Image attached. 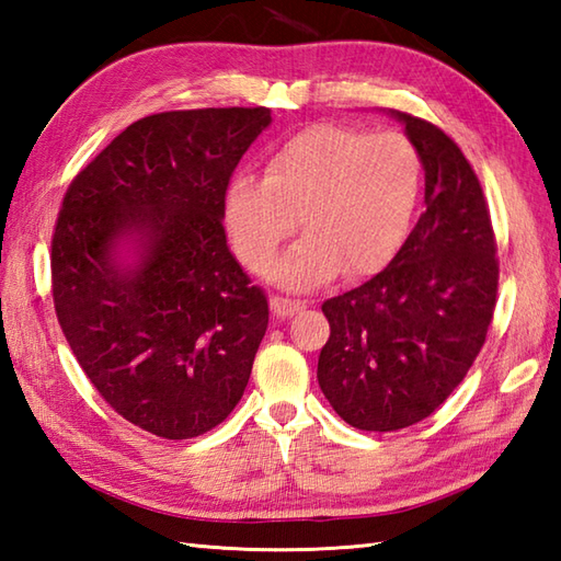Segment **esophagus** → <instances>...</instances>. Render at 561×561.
Instances as JSON below:
<instances>
[{"mask_svg": "<svg viewBox=\"0 0 561 561\" xmlns=\"http://www.w3.org/2000/svg\"><path fill=\"white\" fill-rule=\"evenodd\" d=\"M272 306V313L277 318H291L296 316L304 308L301 301H291V299H284V296H272L270 299Z\"/></svg>", "mask_w": 561, "mask_h": 561, "instance_id": "1", "label": "esophagus"}]
</instances>
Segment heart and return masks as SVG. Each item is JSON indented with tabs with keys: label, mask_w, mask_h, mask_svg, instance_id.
I'll list each match as a JSON object with an SVG mask.
<instances>
[{
	"label": "heart",
	"mask_w": 561,
	"mask_h": 561,
	"mask_svg": "<svg viewBox=\"0 0 561 561\" xmlns=\"http://www.w3.org/2000/svg\"><path fill=\"white\" fill-rule=\"evenodd\" d=\"M420 193L422 159L404 135L316 125L270 153L265 178L233 175L226 226L245 265L265 272L299 217L306 236L272 272L284 287L316 289L340 270H383L410 233Z\"/></svg>",
	"instance_id": "obj_1"
}]
</instances>
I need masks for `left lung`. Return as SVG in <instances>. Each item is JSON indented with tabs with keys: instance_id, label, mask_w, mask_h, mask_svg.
<instances>
[{
	"instance_id": "obj_1",
	"label": "left lung",
	"mask_w": 561,
	"mask_h": 561,
	"mask_svg": "<svg viewBox=\"0 0 561 561\" xmlns=\"http://www.w3.org/2000/svg\"><path fill=\"white\" fill-rule=\"evenodd\" d=\"M424 165L426 211L390 265L323 304L318 383L344 422L398 432L426 420L490 330L499 262L482 185L444 129L390 111Z\"/></svg>"
}]
</instances>
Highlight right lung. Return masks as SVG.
<instances>
[{
    "mask_svg": "<svg viewBox=\"0 0 561 561\" xmlns=\"http://www.w3.org/2000/svg\"><path fill=\"white\" fill-rule=\"evenodd\" d=\"M270 123V108L141 117L67 187L50 253L59 328L101 398L149 434L199 436L243 398L270 306L221 219Z\"/></svg>",
    "mask_w": 561,
    "mask_h": 561,
    "instance_id": "add662e5",
    "label": "right lung"
}]
</instances>
